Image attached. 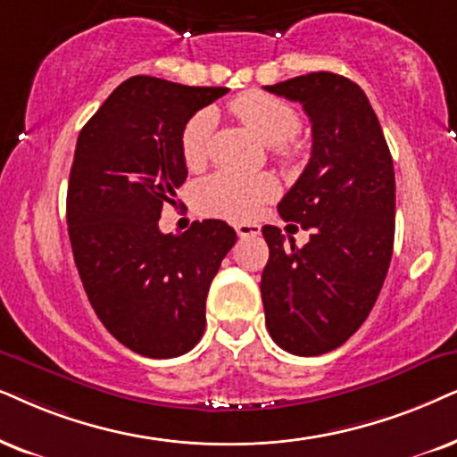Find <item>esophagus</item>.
Listing matches in <instances>:
<instances>
[{
  "mask_svg": "<svg viewBox=\"0 0 457 457\" xmlns=\"http://www.w3.org/2000/svg\"><path fill=\"white\" fill-rule=\"evenodd\" d=\"M236 234L240 236V238H255V236L262 234V225L259 223H251V221H245V223H236Z\"/></svg>",
  "mask_w": 457,
  "mask_h": 457,
  "instance_id": "1",
  "label": "esophagus"
}]
</instances>
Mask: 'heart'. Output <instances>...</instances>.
Listing matches in <instances>:
<instances>
[{
    "mask_svg": "<svg viewBox=\"0 0 457 457\" xmlns=\"http://www.w3.org/2000/svg\"><path fill=\"white\" fill-rule=\"evenodd\" d=\"M232 112L240 122L248 126L268 145L282 164H295L302 158V149L291 141L297 135L302 120L291 103L265 92H245L232 101ZM215 126V113L202 109L189 118L181 132V158L187 169H200L209 155V143ZM278 195V183L271 175H236L215 172L206 177L194 189L195 209L209 217L246 221L259 212L265 202Z\"/></svg>",
    "mask_w": 457,
    "mask_h": 457,
    "instance_id": "b5f03b06",
    "label": "heart"
}]
</instances>
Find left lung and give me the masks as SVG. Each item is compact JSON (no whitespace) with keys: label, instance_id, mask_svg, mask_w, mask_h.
I'll return each mask as SVG.
<instances>
[{"label":"left lung","instance_id":"8db88e82","mask_svg":"<svg viewBox=\"0 0 457 457\" xmlns=\"http://www.w3.org/2000/svg\"><path fill=\"white\" fill-rule=\"evenodd\" d=\"M263 88L302 103L312 122L308 166L278 204L285 221L310 229V242L297 248L276 225L262 229L265 327L282 350L319 356L348 342L382 291L395 245V166L352 79L319 71Z\"/></svg>","mask_w":457,"mask_h":457}]
</instances>
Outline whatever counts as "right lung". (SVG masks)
Returning <instances> with one entry per match:
<instances>
[{
    "label": "right lung",
    "mask_w": 457,
    "mask_h": 457,
    "mask_svg": "<svg viewBox=\"0 0 457 457\" xmlns=\"http://www.w3.org/2000/svg\"><path fill=\"white\" fill-rule=\"evenodd\" d=\"M225 92L135 75L78 137L67 189L75 265L99 320L141 356H181L200 342L209 287L236 245L219 219L183 234L158 228L187 179L181 132Z\"/></svg>",
    "instance_id": "obj_1"
}]
</instances>
